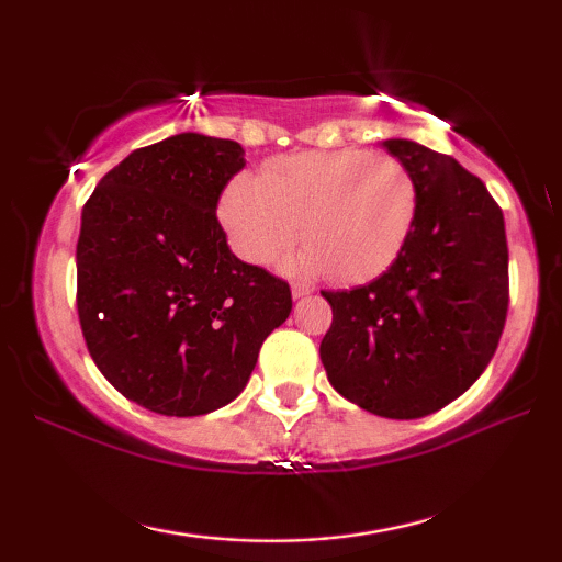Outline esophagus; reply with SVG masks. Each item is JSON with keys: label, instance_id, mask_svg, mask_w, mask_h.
<instances>
[{"label": "esophagus", "instance_id": "esophagus-1", "mask_svg": "<svg viewBox=\"0 0 562 562\" xmlns=\"http://www.w3.org/2000/svg\"><path fill=\"white\" fill-rule=\"evenodd\" d=\"M312 290L310 288H304V284H292V297L294 300H300V297H304V294H310Z\"/></svg>", "mask_w": 562, "mask_h": 562}]
</instances>
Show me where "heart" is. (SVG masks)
I'll use <instances>...</instances> for the list:
<instances>
[{"label":"heart","mask_w":562,"mask_h":562,"mask_svg":"<svg viewBox=\"0 0 562 562\" xmlns=\"http://www.w3.org/2000/svg\"><path fill=\"white\" fill-rule=\"evenodd\" d=\"M416 180L402 160L369 150H312L272 160L260 178L237 176L217 217L235 255L272 265L302 237L284 270L369 282L396 262L414 231Z\"/></svg>","instance_id":"obj_1"}]
</instances>
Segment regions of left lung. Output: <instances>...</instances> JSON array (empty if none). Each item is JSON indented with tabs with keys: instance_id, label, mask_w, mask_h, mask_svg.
Returning <instances> with one entry per match:
<instances>
[{
	"instance_id": "8db88e82",
	"label": "left lung",
	"mask_w": 562,
	"mask_h": 562,
	"mask_svg": "<svg viewBox=\"0 0 562 562\" xmlns=\"http://www.w3.org/2000/svg\"><path fill=\"white\" fill-rule=\"evenodd\" d=\"M382 146L416 180L414 231L382 278L322 292L331 327L319 359L351 404L422 418L459 398L498 347L508 312L506 225L486 186L451 156L406 138Z\"/></svg>"
}]
</instances>
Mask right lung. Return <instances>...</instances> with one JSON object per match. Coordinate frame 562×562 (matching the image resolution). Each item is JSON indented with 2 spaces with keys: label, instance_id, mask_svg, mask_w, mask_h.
Returning a JSON list of instances; mask_svg holds the SVG:
<instances>
[{
  "label": "right lung",
  "instance_id": "add662e5",
  "mask_svg": "<svg viewBox=\"0 0 562 562\" xmlns=\"http://www.w3.org/2000/svg\"><path fill=\"white\" fill-rule=\"evenodd\" d=\"M243 166L235 140L178 133L133 150L83 205V339L113 389L148 412L201 416L231 404L290 317V284L237 260L215 217Z\"/></svg>",
  "mask_w": 562,
  "mask_h": 562
}]
</instances>
